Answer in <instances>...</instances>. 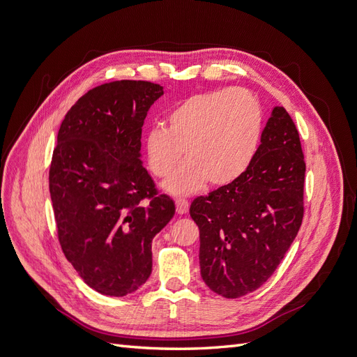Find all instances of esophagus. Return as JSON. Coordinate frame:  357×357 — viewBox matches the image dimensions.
I'll use <instances>...</instances> for the list:
<instances>
[{"instance_id":"obj_1","label":"esophagus","mask_w":357,"mask_h":357,"mask_svg":"<svg viewBox=\"0 0 357 357\" xmlns=\"http://www.w3.org/2000/svg\"><path fill=\"white\" fill-rule=\"evenodd\" d=\"M176 207L178 214H186L189 211V201L188 199H177Z\"/></svg>"}]
</instances>
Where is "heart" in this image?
<instances>
[{"instance_id": "heart-1", "label": "heart", "mask_w": 357, "mask_h": 357, "mask_svg": "<svg viewBox=\"0 0 357 357\" xmlns=\"http://www.w3.org/2000/svg\"><path fill=\"white\" fill-rule=\"evenodd\" d=\"M262 107L243 88L192 95L172 107L167 126L146 135V158L152 174L168 177L183 158L188 162L164 188L172 195H190L205 186H225L250 167L261 142Z\"/></svg>"}]
</instances>
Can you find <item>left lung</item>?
I'll use <instances>...</instances> for the list:
<instances>
[{
	"label": "left lung",
	"instance_id": "8db88e82",
	"mask_svg": "<svg viewBox=\"0 0 357 357\" xmlns=\"http://www.w3.org/2000/svg\"><path fill=\"white\" fill-rule=\"evenodd\" d=\"M304 181L298 129L284 107H274L244 174L190 204L201 277L213 291L240 298L274 274L304 218Z\"/></svg>",
	"mask_w": 357,
	"mask_h": 357
}]
</instances>
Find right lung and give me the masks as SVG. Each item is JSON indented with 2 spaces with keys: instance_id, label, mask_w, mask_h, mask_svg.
<instances>
[{
  "instance_id": "add662e5",
  "label": "right lung",
  "mask_w": 357,
  "mask_h": 357,
  "mask_svg": "<svg viewBox=\"0 0 357 357\" xmlns=\"http://www.w3.org/2000/svg\"><path fill=\"white\" fill-rule=\"evenodd\" d=\"M162 86L116 80L86 92L63 117L49 189L58 238L83 282L132 294L152 273V240L176 213L142 162V128Z\"/></svg>"
}]
</instances>
